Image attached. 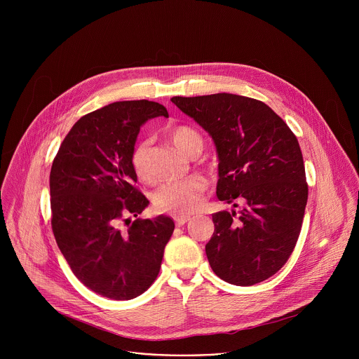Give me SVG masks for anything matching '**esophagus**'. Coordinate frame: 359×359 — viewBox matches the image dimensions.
Masks as SVG:
<instances>
[{"mask_svg":"<svg viewBox=\"0 0 359 359\" xmlns=\"http://www.w3.org/2000/svg\"><path fill=\"white\" fill-rule=\"evenodd\" d=\"M190 220V217L189 216H176L175 217V222H176V226H183V224H186L187 222Z\"/></svg>","mask_w":359,"mask_h":359,"instance_id":"1","label":"esophagus"}]
</instances>
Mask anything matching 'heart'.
Wrapping results in <instances>:
<instances>
[{
    "instance_id": "obj_1",
    "label": "heart",
    "mask_w": 359,
    "mask_h": 359,
    "mask_svg": "<svg viewBox=\"0 0 359 359\" xmlns=\"http://www.w3.org/2000/svg\"><path fill=\"white\" fill-rule=\"evenodd\" d=\"M170 140L184 155L190 156L196 149H201V136L189 126H175L169 130ZM130 166L142 182L150 179L149 140L137 142L130 151ZM206 182L201 177H187L179 182L162 184L151 196L155 209L161 213L186 216L194 213L203 201Z\"/></svg>"
}]
</instances>
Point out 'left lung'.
Returning <instances> with one entry per match:
<instances>
[{
	"instance_id": "obj_1",
	"label": "left lung",
	"mask_w": 359,
	"mask_h": 359,
	"mask_svg": "<svg viewBox=\"0 0 359 359\" xmlns=\"http://www.w3.org/2000/svg\"><path fill=\"white\" fill-rule=\"evenodd\" d=\"M170 100L215 140L219 200L234 208L244 203L238 213L213 215L215 233L206 244L212 270L243 287L270 278L290 259L309 198L295 135L252 97L215 93Z\"/></svg>"
}]
</instances>
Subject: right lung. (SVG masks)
Here are the masks:
<instances>
[{
  "label": "right lung",
  "mask_w": 359,
  "mask_h": 359,
  "mask_svg": "<svg viewBox=\"0 0 359 359\" xmlns=\"http://www.w3.org/2000/svg\"><path fill=\"white\" fill-rule=\"evenodd\" d=\"M158 116L169 118L166 108L146 99L93 111L72 126L50 168L57 244L76 278L107 298L143 294L159 274L175 230L163 215L137 219L149 200L135 186L130 151L140 126Z\"/></svg>",
  "instance_id": "add662e5"
}]
</instances>
